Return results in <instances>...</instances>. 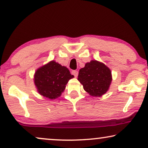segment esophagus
Here are the masks:
<instances>
[{"mask_svg":"<svg viewBox=\"0 0 148 148\" xmlns=\"http://www.w3.org/2000/svg\"><path fill=\"white\" fill-rule=\"evenodd\" d=\"M71 73H72V75H73L75 77H77V75H78V71H76V70L72 71Z\"/></svg>","mask_w":148,"mask_h":148,"instance_id":"1","label":"esophagus"}]
</instances>
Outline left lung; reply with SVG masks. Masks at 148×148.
<instances>
[{
    "label": "left lung",
    "mask_w": 148,
    "mask_h": 148,
    "mask_svg": "<svg viewBox=\"0 0 148 148\" xmlns=\"http://www.w3.org/2000/svg\"><path fill=\"white\" fill-rule=\"evenodd\" d=\"M77 79L91 96H101L108 91L112 75L110 70L104 64L92 60L79 70Z\"/></svg>",
    "instance_id": "1"
}]
</instances>
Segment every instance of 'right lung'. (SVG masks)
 Wrapping results in <instances>:
<instances>
[{"label":"right lung","instance_id":"right-lung-1","mask_svg":"<svg viewBox=\"0 0 148 148\" xmlns=\"http://www.w3.org/2000/svg\"><path fill=\"white\" fill-rule=\"evenodd\" d=\"M73 77L67 68L52 60L36 71L34 82L40 95L55 99L61 95L69 80Z\"/></svg>","mask_w":148,"mask_h":148}]
</instances>
